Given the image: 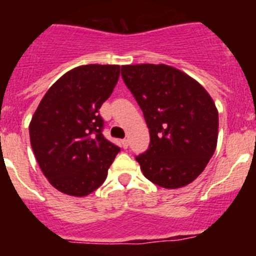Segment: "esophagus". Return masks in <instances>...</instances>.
<instances>
[{"instance_id": "1", "label": "esophagus", "mask_w": 256, "mask_h": 256, "mask_svg": "<svg viewBox=\"0 0 256 256\" xmlns=\"http://www.w3.org/2000/svg\"><path fill=\"white\" fill-rule=\"evenodd\" d=\"M120 144H122V148H128V140H126V138L122 140V141H120Z\"/></svg>"}]
</instances>
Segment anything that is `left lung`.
<instances>
[{"label":"left lung","mask_w":256,"mask_h":256,"mask_svg":"<svg viewBox=\"0 0 256 256\" xmlns=\"http://www.w3.org/2000/svg\"><path fill=\"white\" fill-rule=\"evenodd\" d=\"M122 76L150 130L148 148L136 156L142 173L162 188L187 186L216 151V104L200 83L169 65H123Z\"/></svg>","instance_id":"left-lung-1"}]
</instances>
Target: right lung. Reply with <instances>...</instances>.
<instances>
[{"mask_svg": "<svg viewBox=\"0 0 256 256\" xmlns=\"http://www.w3.org/2000/svg\"><path fill=\"white\" fill-rule=\"evenodd\" d=\"M119 76V65L74 68L51 86L32 118L29 136L36 159L62 194L87 196L98 188L120 151L104 137L98 114Z\"/></svg>", "mask_w": 256, "mask_h": 256, "instance_id": "right-lung-1", "label": "right lung"}]
</instances>
